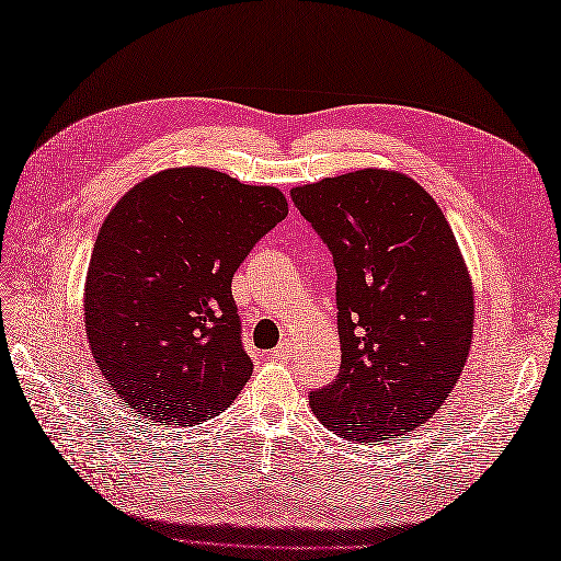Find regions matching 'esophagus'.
Listing matches in <instances>:
<instances>
[{
	"label": "esophagus",
	"instance_id": "esophagus-1",
	"mask_svg": "<svg viewBox=\"0 0 561 561\" xmlns=\"http://www.w3.org/2000/svg\"><path fill=\"white\" fill-rule=\"evenodd\" d=\"M289 354H291V340L289 337H284L277 347L272 350V356L274 359H289Z\"/></svg>",
	"mask_w": 561,
	"mask_h": 561
}]
</instances>
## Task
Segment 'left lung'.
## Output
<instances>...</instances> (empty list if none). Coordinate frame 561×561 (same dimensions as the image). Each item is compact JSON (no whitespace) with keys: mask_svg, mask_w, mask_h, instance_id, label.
<instances>
[{"mask_svg":"<svg viewBox=\"0 0 561 561\" xmlns=\"http://www.w3.org/2000/svg\"><path fill=\"white\" fill-rule=\"evenodd\" d=\"M337 270L342 364L311 410L342 438L396 440L432 420L472 342V287L432 195L396 171L364 169L294 187Z\"/></svg>","mask_w":561,"mask_h":561,"instance_id":"obj_1","label":"left lung"}]
</instances>
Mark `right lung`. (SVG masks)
I'll use <instances>...</instances> for the list:
<instances>
[{
	"label": "right lung",
	"mask_w": 561,
	"mask_h": 561,
	"mask_svg": "<svg viewBox=\"0 0 561 561\" xmlns=\"http://www.w3.org/2000/svg\"><path fill=\"white\" fill-rule=\"evenodd\" d=\"M289 214L277 187L211 169H169L135 185L93 245L83 316L103 378L145 420L193 426L253 374L231 279Z\"/></svg>",
	"instance_id": "add662e5"
}]
</instances>
